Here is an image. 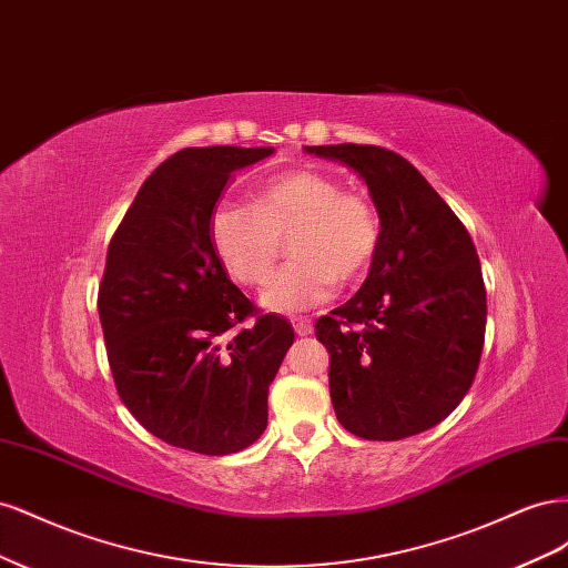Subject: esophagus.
I'll list each match as a JSON object with an SVG mask.
<instances>
[{
	"label": "esophagus",
	"instance_id": "1",
	"mask_svg": "<svg viewBox=\"0 0 568 568\" xmlns=\"http://www.w3.org/2000/svg\"><path fill=\"white\" fill-rule=\"evenodd\" d=\"M291 322H294V332H296L298 336L313 334V322L307 320V317H296V320H291Z\"/></svg>",
	"mask_w": 568,
	"mask_h": 568
}]
</instances>
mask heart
Masks as SVG:
<instances>
[{
    "label": "heart",
    "mask_w": 568,
    "mask_h": 568,
    "mask_svg": "<svg viewBox=\"0 0 568 568\" xmlns=\"http://www.w3.org/2000/svg\"><path fill=\"white\" fill-rule=\"evenodd\" d=\"M384 222L365 194L320 170H286L248 203L222 201L209 215V242L232 280L261 284L288 239L291 261L267 280L261 301L274 313H303L332 298L338 282L363 277L382 248Z\"/></svg>",
    "instance_id": "obj_1"
}]
</instances>
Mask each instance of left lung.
<instances>
[{
    "label": "left lung",
    "instance_id": "1",
    "mask_svg": "<svg viewBox=\"0 0 568 568\" xmlns=\"http://www.w3.org/2000/svg\"><path fill=\"white\" fill-rule=\"evenodd\" d=\"M305 151L357 170L384 222L363 288L315 322L329 351L336 419L365 440L422 434L462 403L480 363L488 311L476 246L450 205L395 151Z\"/></svg>",
    "mask_w": 568,
    "mask_h": 568
}]
</instances>
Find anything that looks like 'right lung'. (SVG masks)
Wrapping results in <instances>:
<instances>
[{"mask_svg":"<svg viewBox=\"0 0 568 568\" xmlns=\"http://www.w3.org/2000/svg\"><path fill=\"white\" fill-rule=\"evenodd\" d=\"M272 151L173 153L120 220L99 284L120 400L149 434L199 455L239 453L261 438L267 388L294 343L284 317L257 315L209 242V215L230 175Z\"/></svg>","mask_w":568,"mask_h":568,"instance_id":"1","label":"right lung"}]
</instances>
